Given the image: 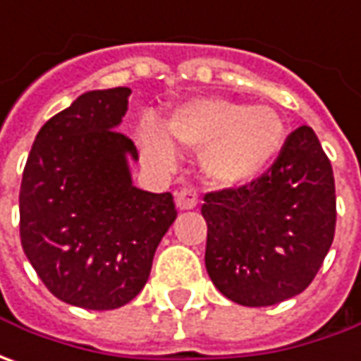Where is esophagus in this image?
<instances>
[{"mask_svg": "<svg viewBox=\"0 0 361 361\" xmlns=\"http://www.w3.org/2000/svg\"><path fill=\"white\" fill-rule=\"evenodd\" d=\"M176 204L180 207L181 212H185V209H193L195 205H197V192L193 190V188H185V190H181L176 195Z\"/></svg>", "mask_w": 361, "mask_h": 361, "instance_id": "1", "label": "esophagus"}]
</instances>
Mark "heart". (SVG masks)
<instances>
[{
  "label": "heart",
  "mask_w": 361,
  "mask_h": 361,
  "mask_svg": "<svg viewBox=\"0 0 361 361\" xmlns=\"http://www.w3.org/2000/svg\"><path fill=\"white\" fill-rule=\"evenodd\" d=\"M286 121L269 106H247L224 97H195L178 106L164 128L142 123L137 143L157 168L176 164L174 143L200 152V169L218 188L252 185L276 166L286 147Z\"/></svg>",
  "instance_id": "heart-1"
}]
</instances>
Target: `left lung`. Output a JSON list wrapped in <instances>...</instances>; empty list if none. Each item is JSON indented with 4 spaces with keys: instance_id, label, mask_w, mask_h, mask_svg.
Instances as JSON below:
<instances>
[{
    "instance_id": "obj_1",
    "label": "left lung",
    "mask_w": 361,
    "mask_h": 361,
    "mask_svg": "<svg viewBox=\"0 0 361 361\" xmlns=\"http://www.w3.org/2000/svg\"><path fill=\"white\" fill-rule=\"evenodd\" d=\"M205 269L228 300L280 304L316 278L336 231V185L312 128L290 133L276 166L252 185L205 193Z\"/></svg>"
}]
</instances>
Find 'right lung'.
<instances>
[{
    "label": "right lung",
    "mask_w": 361,
    "mask_h": 361,
    "mask_svg": "<svg viewBox=\"0 0 361 361\" xmlns=\"http://www.w3.org/2000/svg\"><path fill=\"white\" fill-rule=\"evenodd\" d=\"M130 87L81 94L35 135L19 190V235L57 300L116 310L142 292L178 218L171 193L133 185L137 149L119 133Z\"/></svg>",
    "instance_id": "add662e5"
}]
</instances>
